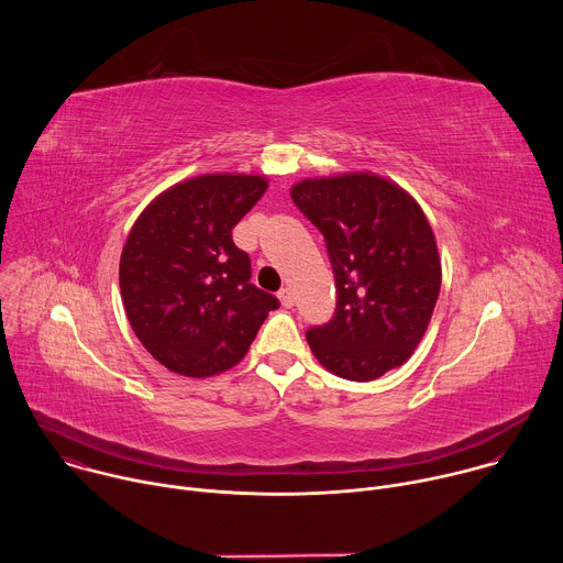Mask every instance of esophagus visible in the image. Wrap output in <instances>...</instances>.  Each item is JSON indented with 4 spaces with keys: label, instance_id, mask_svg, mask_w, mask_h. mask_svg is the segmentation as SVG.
Wrapping results in <instances>:
<instances>
[{
    "label": "esophagus",
    "instance_id": "esophagus-1",
    "mask_svg": "<svg viewBox=\"0 0 563 563\" xmlns=\"http://www.w3.org/2000/svg\"><path fill=\"white\" fill-rule=\"evenodd\" d=\"M278 298H280L283 307H291V305H294V294H291L289 287H283V289L278 291Z\"/></svg>",
    "mask_w": 563,
    "mask_h": 563
}]
</instances>
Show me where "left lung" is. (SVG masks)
<instances>
[{
    "label": "left lung",
    "mask_w": 563,
    "mask_h": 563,
    "mask_svg": "<svg viewBox=\"0 0 563 563\" xmlns=\"http://www.w3.org/2000/svg\"><path fill=\"white\" fill-rule=\"evenodd\" d=\"M294 205L325 235L336 278V311L307 330L318 363L367 383L404 365L421 343L441 289L434 231L419 202L369 174L309 178Z\"/></svg>",
    "instance_id": "1"
}]
</instances>
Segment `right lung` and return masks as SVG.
<instances>
[{
	"label": "right lung",
	"mask_w": 563,
	"mask_h": 563,
	"mask_svg": "<svg viewBox=\"0 0 563 563\" xmlns=\"http://www.w3.org/2000/svg\"><path fill=\"white\" fill-rule=\"evenodd\" d=\"M269 183L247 174H205L155 196L129 231L120 291L129 323L167 369L207 378L245 358L280 302L250 283V256L231 229Z\"/></svg>",
	"instance_id": "add662e5"
}]
</instances>
